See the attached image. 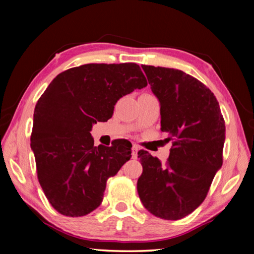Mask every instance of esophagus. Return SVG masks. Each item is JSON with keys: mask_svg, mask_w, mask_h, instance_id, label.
Segmentation results:
<instances>
[{"mask_svg": "<svg viewBox=\"0 0 254 254\" xmlns=\"http://www.w3.org/2000/svg\"><path fill=\"white\" fill-rule=\"evenodd\" d=\"M137 151H139V147H137L136 144H133V147H132V158L133 159H136Z\"/></svg>", "mask_w": 254, "mask_h": 254, "instance_id": "1", "label": "esophagus"}]
</instances>
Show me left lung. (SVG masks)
Masks as SVG:
<instances>
[{
    "label": "left lung",
    "mask_w": 254,
    "mask_h": 254,
    "mask_svg": "<svg viewBox=\"0 0 254 254\" xmlns=\"http://www.w3.org/2000/svg\"><path fill=\"white\" fill-rule=\"evenodd\" d=\"M142 69L160 102L161 132L173 147L166 163L145 150L137 152L143 168L137 194L154 216L180 220L203 203L222 167L225 121L216 97L195 77L174 68Z\"/></svg>",
    "instance_id": "obj_1"
}]
</instances>
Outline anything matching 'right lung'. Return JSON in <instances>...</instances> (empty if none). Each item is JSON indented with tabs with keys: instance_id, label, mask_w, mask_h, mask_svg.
Segmentation results:
<instances>
[{
	"instance_id": "add662e5",
	"label": "right lung",
	"mask_w": 254,
	"mask_h": 254,
	"mask_svg": "<svg viewBox=\"0 0 254 254\" xmlns=\"http://www.w3.org/2000/svg\"><path fill=\"white\" fill-rule=\"evenodd\" d=\"M148 85L139 65L86 64L60 72L36 104L31 149L47 199L69 217L101 205L106 182L131 158L132 144L118 140L94 147L93 123L112 118L120 98Z\"/></svg>"
}]
</instances>
